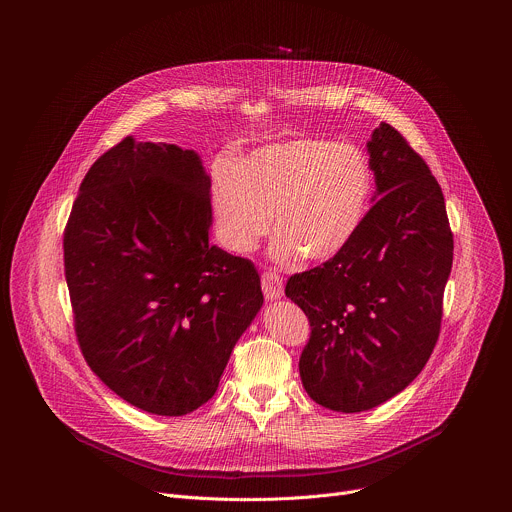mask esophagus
I'll return each instance as SVG.
<instances>
[{
    "label": "esophagus",
    "mask_w": 512,
    "mask_h": 512,
    "mask_svg": "<svg viewBox=\"0 0 512 512\" xmlns=\"http://www.w3.org/2000/svg\"><path fill=\"white\" fill-rule=\"evenodd\" d=\"M261 287H263V294L269 302H275L283 296V279L275 273V271H265L261 277Z\"/></svg>",
    "instance_id": "obj_1"
}]
</instances>
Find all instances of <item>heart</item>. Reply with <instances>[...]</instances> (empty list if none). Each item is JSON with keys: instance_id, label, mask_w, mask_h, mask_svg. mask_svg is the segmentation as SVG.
Here are the masks:
<instances>
[{"instance_id": "1", "label": "heart", "mask_w": 512, "mask_h": 512, "mask_svg": "<svg viewBox=\"0 0 512 512\" xmlns=\"http://www.w3.org/2000/svg\"><path fill=\"white\" fill-rule=\"evenodd\" d=\"M373 194L369 160L350 145L302 137L269 143L212 180L218 233L233 253H251L271 231V257L324 263L342 253L367 216Z\"/></svg>"}]
</instances>
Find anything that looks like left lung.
<instances>
[{
  "instance_id": "8db88e82",
  "label": "left lung",
  "mask_w": 512,
  "mask_h": 512,
  "mask_svg": "<svg viewBox=\"0 0 512 512\" xmlns=\"http://www.w3.org/2000/svg\"><path fill=\"white\" fill-rule=\"evenodd\" d=\"M367 150L377 192L358 233L285 285L312 328L300 356L304 389L340 413L369 411L421 373L440 336L454 259L444 194L421 156L389 123Z\"/></svg>"
}]
</instances>
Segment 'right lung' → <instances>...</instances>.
Segmentation results:
<instances>
[{"mask_svg": "<svg viewBox=\"0 0 512 512\" xmlns=\"http://www.w3.org/2000/svg\"><path fill=\"white\" fill-rule=\"evenodd\" d=\"M194 150L125 137L87 172L64 231L75 330L91 371L154 415L198 409L263 306L249 259L210 245Z\"/></svg>", "mask_w": 512, "mask_h": 512, "instance_id": "1", "label": "right lung"}]
</instances>
